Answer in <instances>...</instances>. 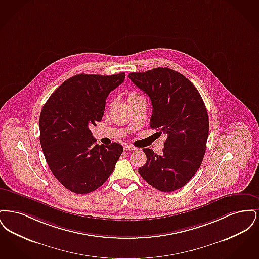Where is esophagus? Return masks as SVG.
Masks as SVG:
<instances>
[{
    "instance_id": "obj_1",
    "label": "esophagus",
    "mask_w": 259,
    "mask_h": 259,
    "mask_svg": "<svg viewBox=\"0 0 259 259\" xmlns=\"http://www.w3.org/2000/svg\"><path fill=\"white\" fill-rule=\"evenodd\" d=\"M124 149L125 150H127V151H133V150H135V147H133V146H131V145H125L124 146Z\"/></svg>"
}]
</instances>
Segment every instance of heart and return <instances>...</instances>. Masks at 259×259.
<instances>
[{"mask_svg":"<svg viewBox=\"0 0 259 259\" xmlns=\"http://www.w3.org/2000/svg\"><path fill=\"white\" fill-rule=\"evenodd\" d=\"M137 97H139L136 93L134 92H131L130 94H129V96H128V100H131V99L137 98Z\"/></svg>","mask_w":259,"mask_h":259,"instance_id":"b5f03b06","label":"heart"}]
</instances>
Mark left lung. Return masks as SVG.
<instances>
[{
  "label": "left lung",
  "mask_w": 259,
  "mask_h": 259,
  "mask_svg": "<svg viewBox=\"0 0 259 259\" xmlns=\"http://www.w3.org/2000/svg\"><path fill=\"white\" fill-rule=\"evenodd\" d=\"M128 77L150 98V128L167 134L161 155L143 149L147 163L139 172L160 191L177 190L196 174L206 152L209 116L204 101L190 80L169 68L130 73Z\"/></svg>",
  "instance_id": "left-lung-1"
}]
</instances>
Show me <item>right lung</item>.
Wrapping results in <instances>:
<instances>
[{"label": "right lung", "mask_w": 259, "mask_h": 259, "mask_svg": "<svg viewBox=\"0 0 259 259\" xmlns=\"http://www.w3.org/2000/svg\"><path fill=\"white\" fill-rule=\"evenodd\" d=\"M125 74H79L65 80L44 105L39 141L54 177L67 189L87 194L103 185L114 170L123 148L96 145L89 127L102 120L106 99Z\"/></svg>", "instance_id": "obj_1"}]
</instances>
